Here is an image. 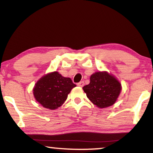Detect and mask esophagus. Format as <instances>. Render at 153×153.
Returning <instances> with one entry per match:
<instances>
[{
	"label": "esophagus",
	"instance_id": "34e87169",
	"mask_svg": "<svg viewBox=\"0 0 153 153\" xmlns=\"http://www.w3.org/2000/svg\"><path fill=\"white\" fill-rule=\"evenodd\" d=\"M77 86H80V87H83L84 86V82H79V83H77Z\"/></svg>",
	"mask_w": 153,
	"mask_h": 153
}]
</instances>
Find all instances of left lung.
<instances>
[{
	"mask_svg": "<svg viewBox=\"0 0 153 153\" xmlns=\"http://www.w3.org/2000/svg\"><path fill=\"white\" fill-rule=\"evenodd\" d=\"M87 97L99 108L113 105L120 94L121 86L115 77L107 72H96L89 84L83 87Z\"/></svg>",
	"mask_w": 153,
	"mask_h": 153,
	"instance_id": "obj_1",
	"label": "left lung"
}]
</instances>
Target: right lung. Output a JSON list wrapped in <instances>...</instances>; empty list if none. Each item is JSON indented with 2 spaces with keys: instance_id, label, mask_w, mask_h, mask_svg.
Segmentation results:
<instances>
[{
  "instance_id": "obj_1",
  "label": "right lung",
  "mask_w": 153,
  "mask_h": 153,
  "mask_svg": "<svg viewBox=\"0 0 153 153\" xmlns=\"http://www.w3.org/2000/svg\"><path fill=\"white\" fill-rule=\"evenodd\" d=\"M76 85L69 77H65L55 71L38 80L33 93L36 100L44 107L54 110L63 104L67 96Z\"/></svg>"
}]
</instances>
